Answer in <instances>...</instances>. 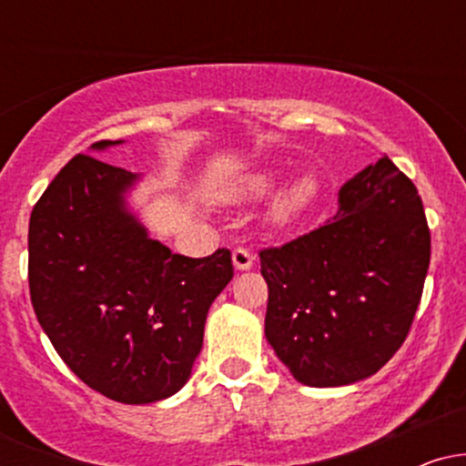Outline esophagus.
<instances>
[{
	"label": "esophagus",
	"instance_id": "34e87169",
	"mask_svg": "<svg viewBox=\"0 0 466 466\" xmlns=\"http://www.w3.org/2000/svg\"><path fill=\"white\" fill-rule=\"evenodd\" d=\"M232 260H234V267H237L238 271H248L249 267L254 265V254L245 248H237L232 251Z\"/></svg>",
	"mask_w": 466,
	"mask_h": 466
}]
</instances>
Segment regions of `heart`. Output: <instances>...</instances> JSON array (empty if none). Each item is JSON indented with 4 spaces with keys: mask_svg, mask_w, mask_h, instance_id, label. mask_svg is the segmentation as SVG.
I'll list each match as a JSON object with an SVG mask.
<instances>
[{
    "mask_svg": "<svg viewBox=\"0 0 466 466\" xmlns=\"http://www.w3.org/2000/svg\"><path fill=\"white\" fill-rule=\"evenodd\" d=\"M271 184H274V175H269V173L256 175V177L249 179L248 190L251 192V195H263L265 190L271 188ZM309 197H311V184L304 179L296 181V184H293L289 190L282 192L280 199L276 201V206H274L276 221L285 223L293 215H298V210H300L304 203L309 201Z\"/></svg>",
    "mask_w": 466,
    "mask_h": 466,
    "instance_id": "heart-1",
    "label": "heart"
}]
</instances>
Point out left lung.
<instances>
[{
  "instance_id": "1",
  "label": "left lung",
  "mask_w": 466,
  "mask_h": 466,
  "mask_svg": "<svg viewBox=\"0 0 466 466\" xmlns=\"http://www.w3.org/2000/svg\"><path fill=\"white\" fill-rule=\"evenodd\" d=\"M258 256L267 341L304 386L335 388L379 372L403 346L431 234L416 186L381 157L339 190L333 218Z\"/></svg>"
}]
</instances>
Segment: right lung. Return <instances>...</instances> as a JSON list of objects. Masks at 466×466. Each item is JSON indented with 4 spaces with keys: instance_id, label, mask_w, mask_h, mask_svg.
I'll list each match as a JSON object with an SVG mask.
<instances>
[{
    "instance_id": "add662e5",
    "label": "right lung",
    "mask_w": 466,
    "mask_h": 466,
    "mask_svg": "<svg viewBox=\"0 0 466 466\" xmlns=\"http://www.w3.org/2000/svg\"><path fill=\"white\" fill-rule=\"evenodd\" d=\"M136 179L80 153L36 201L28 228L41 329L80 381L129 405L162 400L188 381L208 309L234 276L226 248L188 258L148 238L125 208Z\"/></svg>"
}]
</instances>
